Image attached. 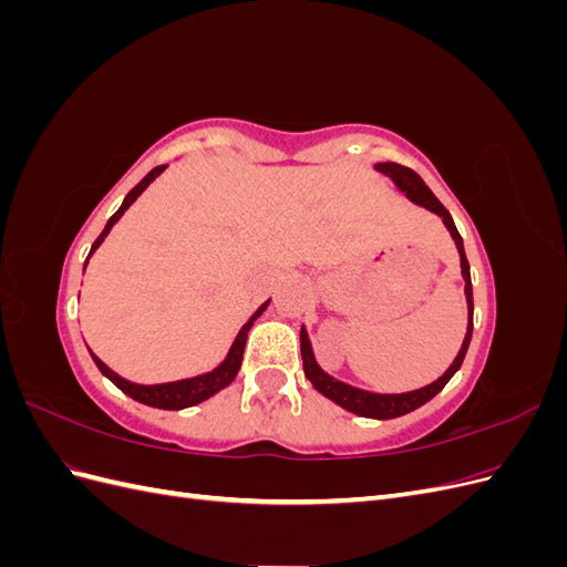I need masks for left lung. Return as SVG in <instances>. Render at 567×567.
Instances as JSON below:
<instances>
[{"label": "left lung", "mask_w": 567, "mask_h": 567, "mask_svg": "<svg viewBox=\"0 0 567 567\" xmlns=\"http://www.w3.org/2000/svg\"><path fill=\"white\" fill-rule=\"evenodd\" d=\"M373 167L379 169V173H383L385 177H390L394 182V186H398L409 200H414L416 205H423V208H427L431 213L442 217L444 227L450 229L454 244H456V250H458V257H461V277H463V281H466V288H463V290H466V302H468L466 338H463L461 350H458L454 362L450 364V369L444 371L440 379L433 381L431 385L419 388V390H411V392H398V394L369 392V390L342 383V381L333 379V375L326 373L317 364L310 336H307V329L302 326V329H300V352H302V369H305L307 381H310L315 385V390H319L323 398H329L338 406L352 411V414L364 416V419L385 421V419L404 416V414H409V411H414V409L423 406L425 402H431L435 394L450 383L452 375L461 369L463 357H466V352H468L471 336H473V284H471V265L466 260V250H463V238H461V234H458V229L454 225L450 210L444 208V205L435 198V194L425 186V182L414 173V169L404 167V165H398V163H375Z\"/></svg>", "instance_id": "8db88e82"}]
</instances>
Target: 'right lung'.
<instances>
[{"label": "right lung", "mask_w": 567, "mask_h": 567, "mask_svg": "<svg viewBox=\"0 0 567 567\" xmlns=\"http://www.w3.org/2000/svg\"><path fill=\"white\" fill-rule=\"evenodd\" d=\"M165 167H167V165L153 167L151 173H148L140 184H136V186L132 188V192L125 196L123 205H120L117 213L106 221L104 231L99 234V238H96L92 250H90V257L94 255V250H96L101 244H104V238L109 236V231L113 229L115 221L125 215V210L136 200V196H142L144 188H146L153 179H156ZM90 257H87V260H90ZM84 267H87V262H84ZM267 305H269V300L262 302L260 307H257L255 315L244 323V329L238 331L236 340L231 342V348H229V352H227V357H225V362H221L219 367H215V369L208 371V373L194 375V379H182V381H173V383H156V385H140V383L125 381L123 375H117L113 369H109L104 362H101V359H99L92 350H90V354H92V359H94V364L99 367V371L104 373L111 383H115L120 390H123L125 394H130V398L136 400V402L148 404V406H156V409H186V406H196V404L205 402L208 398H213V394H217L219 390H225V388L236 379V373H238V369H241V362H244V348H246L250 326H252V321H255L257 317H260V315L267 310Z\"/></svg>", "instance_id": "obj_1"}]
</instances>
